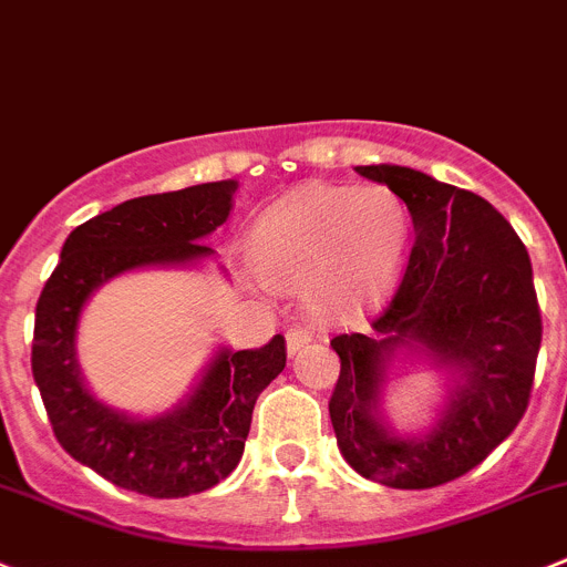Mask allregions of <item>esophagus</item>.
Masks as SVG:
<instances>
[{
	"label": "esophagus",
	"instance_id": "esophagus-1",
	"mask_svg": "<svg viewBox=\"0 0 567 567\" xmlns=\"http://www.w3.org/2000/svg\"><path fill=\"white\" fill-rule=\"evenodd\" d=\"M288 352L290 355H296L301 347H308L310 341H313V332L308 330V327H293V330H288Z\"/></svg>",
	"mask_w": 567,
	"mask_h": 567
}]
</instances>
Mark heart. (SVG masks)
<instances>
[{
    "instance_id": "heart-1",
    "label": "heart",
    "mask_w": 567,
    "mask_h": 567,
    "mask_svg": "<svg viewBox=\"0 0 567 567\" xmlns=\"http://www.w3.org/2000/svg\"><path fill=\"white\" fill-rule=\"evenodd\" d=\"M409 206L389 187L305 184L251 229L259 277L305 290L324 319H352L396 288L411 251Z\"/></svg>"
}]
</instances>
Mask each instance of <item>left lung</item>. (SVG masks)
Returning a JSON list of instances; mask_svg holds the SVG:
<instances>
[{"label": "left lung", "mask_w": 567, "mask_h": 567, "mask_svg": "<svg viewBox=\"0 0 567 567\" xmlns=\"http://www.w3.org/2000/svg\"><path fill=\"white\" fill-rule=\"evenodd\" d=\"M405 200L409 262L374 336H336L341 358L330 420L349 467L394 489H431L470 473L517 427L532 396L543 319L532 259L509 220L481 195L400 164L355 167ZM403 348L452 374L449 405L420 437L379 416L390 358Z\"/></svg>", "instance_id": "obj_1"}]
</instances>
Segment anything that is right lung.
<instances>
[{"mask_svg":"<svg viewBox=\"0 0 567 567\" xmlns=\"http://www.w3.org/2000/svg\"><path fill=\"white\" fill-rule=\"evenodd\" d=\"M235 189L237 182L195 184L100 212L66 237L35 305L33 378L55 439L123 489L187 498L220 484L240 462L259 391L285 369L282 336L259 349L220 347L184 403L140 420L100 403L78 367V321L89 296L134 268L212 257L200 240L226 224Z\"/></svg>","mask_w":567,"mask_h":567,"instance_id":"obj_1","label":"right lung"}]
</instances>
